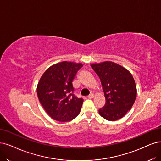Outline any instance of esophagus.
<instances>
[{"label": "esophagus", "instance_id": "esophagus-1", "mask_svg": "<svg viewBox=\"0 0 161 161\" xmlns=\"http://www.w3.org/2000/svg\"><path fill=\"white\" fill-rule=\"evenodd\" d=\"M87 97H88L89 99H92V98L94 97V95H93V93H91L90 95H89V96H87Z\"/></svg>", "mask_w": 161, "mask_h": 161}]
</instances>
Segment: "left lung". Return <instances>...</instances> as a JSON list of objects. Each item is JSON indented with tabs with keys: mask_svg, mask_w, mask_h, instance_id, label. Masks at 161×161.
Segmentation results:
<instances>
[{
	"mask_svg": "<svg viewBox=\"0 0 161 161\" xmlns=\"http://www.w3.org/2000/svg\"><path fill=\"white\" fill-rule=\"evenodd\" d=\"M91 67L102 83L105 105L99 109L100 115L114 121L125 116L131 109L136 96V88L132 74L121 65L106 61L93 64Z\"/></svg>",
	"mask_w": 161,
	"mask_h": 161,
	"instance_id": "1",
	"label": "left lung"
}]
</instances>
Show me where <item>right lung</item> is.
<instances>
[{
  "label": "right lung",
  "mask_w": 161,
  "mask_h": 161,
  "mask_svg": "<svg viewBox=\"0 0 161 161\" xmlns=\"http://www.w3.org/2000/svg\"><path fill=\"white\" fill-rule=\"evenodd\" d=\"M83 64L64 61L47 68L37 86L40 103L53 119L67 122L80 114L84 99L75 96L72 81Z\"/></svg>",
  "instance_id": "right-lung-1"
}]
</instances>
